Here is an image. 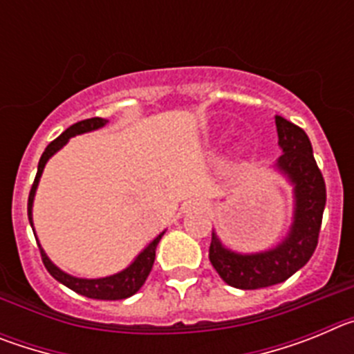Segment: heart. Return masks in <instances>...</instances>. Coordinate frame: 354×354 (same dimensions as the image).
Masks as SVG:
<instances>
[{
  "instance_id": "heart-1",
  "label": "heart",
  "mask_w": 354,
  "mask_h": 354,
  "mask_svg": "<svg viewBox=\"0 0 354 354\" xmlns=\"http://www.w3.org/2000/svg\"><path fill=\"white\" fill-rule=\"evenodd\" d=\"M241 152H245V149H241Z\"/></svg>"
}]
</instances>
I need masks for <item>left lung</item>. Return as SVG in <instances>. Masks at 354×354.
I'll use <instances>...</instances> for the list:
<instances>
[{
  "mask_svg": "<svg viewBox=\"0 0 354 354\" xmlns=\"http://www.w3.org/2000/svg\"><path fill=\"white\" fill-rule=\"evenodd\" d=\"M278 145L283 154L274 168L294 186L292 225L286 239L259 253H236L225 248L212 232L209 261L225 283L236 289H262L286 282L310 261L315 252L326 205V184L312 154V143L301 127L274 117Z\"/></svg>",
  "mask_w": 354,
  "mask_h": 354,
  "instance_id": "left-lung-1",
  "label": "left lung"
}]
</instances>
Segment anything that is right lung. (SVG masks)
<instances>
[{"label": "right lung", "instance_id": "1", "mask_svg": "<svg viewBox=\"0 0 354 354\" xmlns=\"http://www.w3.org/2000/svg\"><path fill=\"white\" fill-rule=\"evenodd\" d=\"M108 120L104 118H99V117H93V118H86V120H81L74 126H71L68 129H65L64 133L58 136L56 140H53L46 150H44L42 158L39 161V170H37L35 175V180H33V186L30 189V196H28V220H30V225L33 227V218H31V207H33V198H35V192H37V186H39V180H40V175H42L44 167H46V162L49 161L55 152L62 149L65 143L68 142V138L72 136H76V134H83V133H90V131H95L99 127L106 126ZM161 232L158 237H156L142 253H140L138 257L134 259L129 266H127L126 270H122L120 273L117 274H111V277H104V278H77V277H72V274H67L65 271H62L60 268H56L49 257L46 255L42 248H40V257H42L44 266H46V270L49 271L55 280H58L60 283H64L65 287L72 289L74 292L81 294V296H86V298H92V299H126L133 294L138 292L142 289V286L145 283L147 277H149L150 270H152V264H154V259H156V246L158 243L161 241L162 237Z\"/></svg>", "mask_w": 354, "mask_h": 354}]
</instances>
